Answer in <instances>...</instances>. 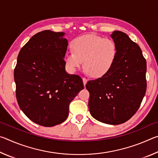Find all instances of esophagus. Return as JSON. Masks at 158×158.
Segmentation results:
<instances>
[{
    "instance_id": "esophagus-1",
    "label": "esophagus",
    "mask_w": 158,
    "mask_h": 158,
    "mask_svg": "<svg viewBox=\"0 0 158 158\" xmlns=\"http://www.w3.org/2000/svg\"><path fill=\"white\" fill-rule=\"evenodd\" d=\"M87 81H88V79L86 78H85V77H83V82H84V85L86 84Z\"/></svg>"
}]
</instances>
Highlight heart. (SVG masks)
I'll return each mask as SVG.
<instances>
[{"mask_svg": "<svg viewBox=\"0 0 158 158\" xmlns=\"http://www.w3.org/2000/svg\"><path fill=\"white\" fill-rule=\"evenodd\" d=\"M73 52L65 56L67 65L73 70L84 68L93 77L105 75L112 68L117 56V46L110 39L95 35L77 37L71 44Z\"/></svg>", "mask_w": 158, "mask_h": 158, "instance_id": "obj_1", "label": "heart"}]
</instances>
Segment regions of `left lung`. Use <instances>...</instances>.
<instances>
[{"instance_id": "obj_1", "label": "left lung", "mask_w": 158, "mask_h": 158, "mask_svg": "<svg viewBox=\"0 0 158 158\" xmlns=\"http://www.w3.org/2000/svg\"><path fill=\"white\" fill-rule=\"evenodd\" d=\"M117 56L107 73L87 82L91 116L102 123L119 125L127 121L139 108L146 91V60L139 45L125 33L111 35Z\"/></svg>"}]
</instances>
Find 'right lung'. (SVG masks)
<instances>
[{"label":"right lung","mask_w":158,"mask_h":158,"mask_svg":"<svg viewBox=\"0 0 158 158\" xmlns=\"http://www.w3.org/2000/svg\"><path fill=\"white\" fill-rule=\"evenodd\" d=\"M62 32H39L21 48L14 77L16 98L29 119L52 127L67 119L69 104L84 89L82 79L65 72L68 40Z\"/></svg>","instance_id":"obj_1"}]
</instances>
